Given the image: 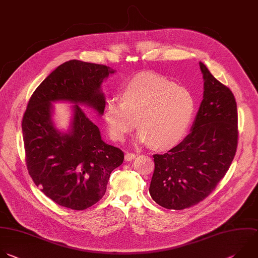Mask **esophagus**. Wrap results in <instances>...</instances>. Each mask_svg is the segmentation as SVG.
<instances>
[{"label":"esophagus","instance_id":"1","mask_svg":"<svg viewBox=\"0 0 258 258\" xmlns=\"http://www.w3.org/2000/svg\"><path fill=\"white\" fill-rule=\"evenodd\" d=\"M135 158H136V155H135L134 153H128V152H126L125 155H124V160H125V161H132V160H134Z\"/></svg>","mask_w":258,"mask_h":258}]
</instances>
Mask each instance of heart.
Wrapping results in <instances>:
<instances>
[{
	"label": "heart",
	"mask_w": 258,
	"mask_h": 258,
	"mask_svg": "<svg viewBox=\"0 0 258 258\" xmlns=\"http://www.w3.org/2000/svg\"><path fill=\"white\" fill-rule=\"evenodd\" d=\"M120 98H108L104 104L109 137L121 142L137 125L139 142L159 151L173 148L182 140L196 109L188 89L155 73H141L125 81Z\"/></svg>",
	"instance_id": "b5f03b06"
}]
</instances>
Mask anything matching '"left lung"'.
I'll return each instance as SVG.
<instances>
[{"label":"left lung","mask_w":258,"mask_h":258,"mask_svg":"<svg viewBox=\"0 0 258 258\" xmlns=\"http://www.w3.org/2000/svg\"><path fill=\"white\" fill-rule=\"evenodd\" d=\"M204 99L191 133L165 154L153 155L152 199L169 210H184L209 197L225 176L238 145L234 94L200 62Z\"/></svg>","instance_id":"1"}]
</instances>
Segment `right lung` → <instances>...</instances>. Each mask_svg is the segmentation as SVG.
I'll list each match as a JSON object with an SVG mask.
<instances>
[{
	"instance_id": "obj_1",
	"label": "right lung",
	"mask_w": 258,
	"mask_h": 258,
	"mask_svg": "<svg viewBox=\"0 0 258 258\" xmlns=\"http://www.w3.org/2000/svg\"><path fill=\"white\" fill-rule=\"evenodd\" d=\"M114 73L99 63L71 59L58 66L31 95L22 118L25 161L35 185L55 204L83 211L105 195L112 171L123 152L105 144L98 126L78 103L103 113V79ZM68 100L74 107L69 134L58 133L50 118V102Z\"/></svg>"
}]
</instances>
